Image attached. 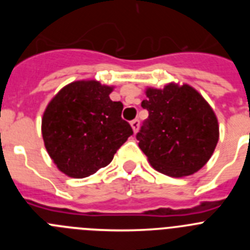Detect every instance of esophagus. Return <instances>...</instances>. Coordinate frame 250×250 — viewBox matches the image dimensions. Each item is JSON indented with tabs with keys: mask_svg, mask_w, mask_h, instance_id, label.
<instances>
[{
	"mask_svg": "<svg viewBox=\"0 0 250 250\" xmlns=\"http://www.w3.org/2000/svg\"><path fill=\"white\" fill-rule=\"evenodd\" d=\"M139 126H140V120H139V119H134V120L131 121V127L132 130H134V132L138 131Z\"/></svg>",
	"mask_w": 250,
	"mask_h": 250,
	"instance_id": "obj_1",
	"label": "esophagus"
}]
</instances>
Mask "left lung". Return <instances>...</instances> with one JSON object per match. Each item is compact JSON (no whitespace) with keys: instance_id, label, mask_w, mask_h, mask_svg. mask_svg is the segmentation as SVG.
<instances>
[{"instance_id":"1","label":"left lung","mask_w":250,"mask_h":250,"mask_svg":"<svg viewBox=\"0 0 250 250\" xmlns=\"http://www.w3.org/2000/svg\"><path fill=\"white\" fill-rule=\"evenodd\" d=\"M146 96L141 106L149 118L136 139L152 167L174 178L202 169L219 139L218 120L209 104L189 85L147 89Z\"/></svg>"}]
</instances>
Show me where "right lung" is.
Masks as SVG:
<instances>
[{
  "label": "right lung",
  "instance_id": "add662e5",
  "mask_svg": "<svg viewBox=\"0 0 250 250\" xmlns=\"http://www.w3.org/2000/svg\"><path fill=\"white\" fill-rule=\"evenodd\" d=\"M112 87L98 81H75L47 105L42 138L48 155L62 173L86 178L111 163L134 134L121 118L123 103L109 98Z\"/></svg>",
  "mask_w": 250,
  "mask_h": 250
}]
</instances>
